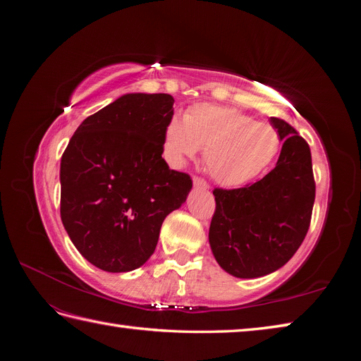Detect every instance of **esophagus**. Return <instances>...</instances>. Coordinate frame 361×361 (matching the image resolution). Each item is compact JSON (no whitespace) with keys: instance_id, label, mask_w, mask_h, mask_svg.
I'll return each instance as SVG.
<instances>
[{"instance_id":"obj_1","label":"esophagus","mask_w":361,"mask_h":361,"mask_svg":"<svg viewBox=\"0 0 361 361\" xmlns=\"http://www.w3.org/2000/svg\"><path fill=\"white\" fill-rule=\"evenodd\" d=\"M192 183H194V188H200V190H207V188H209V185H207V182L204 179H202V178H197V176L192 179Z\"/></svg>"}]
</instances>
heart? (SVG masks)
I'll list each match as a JSON object with an SVG mask.
<instances>
[{"label": "heart", "instance_id": "b5f03b06", "mask_svg": "<svg viewBox=\"0 0 361 361\" xmlns=\"http://www.w3.org/2000/svg\"><path fill=\"white\" fill-rule=\"evenodd\" d=\"M204 149L211 176L226 187L257 178L279 154L277 130L233 108L195 104L183 117L174 114L164 128L161 150L170 166L180 167Z\"/></svg>", "mask_w": 361, "mask_h": 361}]
</instances>
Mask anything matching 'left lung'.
<instances>
[{"label":"left lung","mask_w":361,"mask_h":361,"mask_svg":"<svg viewBox=\"0 0 361 361\" xmlns=\"http://www.w3.org/2000/svg\"><path fill=\"white\" fill-rule=\"evenodd\" d=\"M283 146L276 167L244 188H215L209 244L215 260L238 279L281 268L307 235L314 203L312 154L285 120L271 117Z\"/></svg>","instance_id":"1"}]
</instances>
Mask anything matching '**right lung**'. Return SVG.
<instances>
[{"label": "right lung", "instance_id": "right-lung-1", "mask_svg": "<svg viewBox=\"0 0 361 361\" xmlns=\"http://www.w3.org/2000/svg\"><path fill=\"white\" fill-rule=\"evenodd\" d=\"M173 96L128 93L87 117L60 164V214L76 250L92 265L128 272L146 264L162 221L192 188L164 161L162 133Z\"/></svg>", "mask_w": 361, "mask_h": 361}]
</instances>
